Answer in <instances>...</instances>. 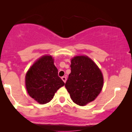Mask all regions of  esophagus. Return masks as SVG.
I'll return each mask as SVG.
<instances>
[{"label":"esophagus","instance_id":"obj_1","mask_svg":"<svg viewBox=\"0 0 132 132\" xmlns=\"http://www.w3.org/2000/svg\"><path fill=\"white\" fill-rule=\"evenodd\" d=\"M62 79L64 81V82H66V77H65V76L62 77Z\"/></svg>","mask_w":132,"mask_h":132}]
</instances>
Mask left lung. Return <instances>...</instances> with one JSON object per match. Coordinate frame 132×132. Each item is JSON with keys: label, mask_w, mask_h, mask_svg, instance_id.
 I'll return each instance as SVG.
<instances>
[{"label": "left lung", "mask_w": 132, "mask_h": 132, "mask_svg": "<svg viewBox=\"0 0 132 132\" xmlns=\"http://www.w3.org/2000/svg\"><path fill=\"white\" fill-rule=\"evenodd\" d=\"M71 73L65 83L72 101L84 106L94 100L102 90L103 76L97 64L87 56L71 60Z\"/></svg>", "instance_id": "left-lung-1"}]
</instances>
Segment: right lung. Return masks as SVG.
I'll return each instance as SVG.
<instances>
[{"label":"right lung","instance_id":"right-lung-1","mask_svg":"<svg viewBox=\"0 0 132 132\" xmlns=\"http://www.w3.org/2000/svg\"><path fill=\"white\" fill-rule=\"evenodd\" d=\"M29 95L41 104L51 101L64 82L58 76V70L51 56H43L32 64L26 75Z\"/></svg>","mask_w":132,"mask_h":132}]
</instances>
